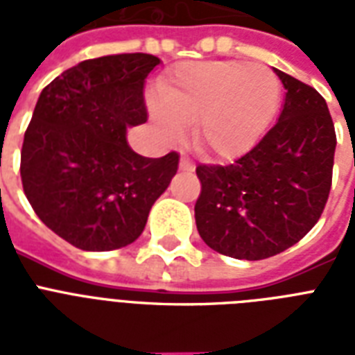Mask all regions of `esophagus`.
<instances>
[{"label": "esophagus", "mask_w": 355, "mask_h": 355, "mask_svg": "<svg viewBox=\"0 0 355 355\" xmlns=\"http://www.w3.org/2000/svg\"><path fill=\"white\" fill-rule=\"evenodd\" d=\"M178 167H180V171H193L195 169L193 162L189 160L188 156H180V164H178Z\"/></svg>", "instance_id": "1"}]
</instances>
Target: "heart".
Segmentation results:
<instances>
[{
    "label": "heart",
    "mask_w": 355,
    "mask_h": 355,
    "mask_svg": "<svg viewBox=\"0 0 355 355\" xmlns=\"http://www.w3.org/2000/svg\"><path fill=\"white\" fill-rule=\"evenodd\" d=\"M162 103L150 105L155 123L167 136L195 125L200 153L232 160L258 144L282 101L278 75L261 64L208 60L178 64L160 86Z\"/></svg>",
    "instance_id": "heart-1"
}]
</instances>
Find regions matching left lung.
<instances>
[{"instance_id":"1","label":"left lung","mask_w":355,"mask_h":355,"mask_svg":"<svg viewBox=\"0 0 355 355\" xmlns=\"http://www.w3.org/2000/svg\"><path fill=\"white\" fill-rule=\"evenodd\" d=\"M286 88L276 125L228 166H197L195 223L202 241L236 259H265L293 247L328 202L336 128L313 86L275 69Z\"/></svg>"}]
</instances>
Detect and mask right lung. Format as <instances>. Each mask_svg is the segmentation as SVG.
<instances>
[{
	"label": "right lung",
	"mask_w": 355,
	"mask_h": 355,
	"mask_svg": "<svg viewBox=\"0 0 355 355\" xmlns=\"http://www.w3.org/2000/svg\"><path fill=\"white\" fill-rule=\"evenodd\" d=\"M160 58L121 53L66 69L42 90L21 145L19 175L40 221L83 250H114L144 232L178 153L145 158L127 127L147 121L144 86Z\"/></svg>",
	"instance_id": "1"
}]
</instances>
